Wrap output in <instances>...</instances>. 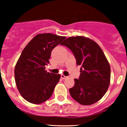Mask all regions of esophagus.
<instances>
[{"mask_svg": "<svg viewBox=\"0 0 127 127\" xmlns=\"http://www.w3.org/2000/svg\"><path fill=\"white\" fill-rule=\"evenodd\" d=\"M61 79H67V77L66 76V75H63V74H61Z\"/></svg>", "mask_w": 127, "mask_h": 127, "instance_id": "obj_1", "label": "esophagus"}]
</instances>
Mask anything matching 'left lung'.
I'll return each mask as SVG.
<instances>
[{"mask_svg": "<svg viewBox=\"0 0 127 127\" xmlns=\"http://www.w3.org/2000/svg\"><path fill=\"white\" fill-rule=\"evenodd\" d=\"M61 45L71 50L77 65L82 66L79 79H74V87L69 89L72 98L87 106L98 102L107 92L111 80V67L101 48L84 36L70 37Z\"/></svg>", "mask_w": 127, "mask_h": 127, "instance_id": "1", "label": "left lung"}]
</instances>
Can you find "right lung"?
<instances>
[{
  "label": "right lung",
  "mask_w": 127,
  "mask_h": 127,
  "mask_svg": "<svg viewBox=\"0 0 127 127\" xmlns=\"http://www.w3.org/2000/svg\"><path fill=\"white\" fill-rule=\"evenodd\" d=\"M66 39L51 33L39 34L28 43L15 67L16 87L23 98L32 104H40L53 94L61 75L47 72L52 50Z\"/></svg>",
  "instance_id": "add662e5"
}]
</instances>
